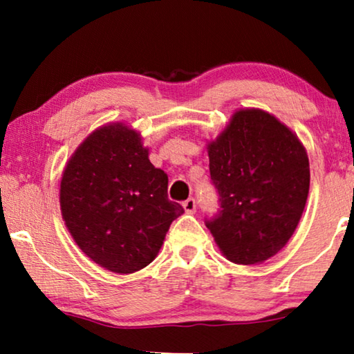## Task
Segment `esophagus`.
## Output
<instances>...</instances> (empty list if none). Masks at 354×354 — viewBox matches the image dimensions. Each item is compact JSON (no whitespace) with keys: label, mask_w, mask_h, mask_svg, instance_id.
Here are the masks:
<instances>
[{"label":"esophagus","mask_w":354,"mask_h":354,"mask_svg":"<svg viewBox=\"0 0 354 354\" xmlns=\"http://www.w3.org/2000/svg\"><path fill=\"white\" fill-rule=\"evenodd\" d=\"M183 209H185V212H188V214H193V212L196 211V201L193 200V198H188L187 201H183Z\"/></svg>","instance_id":"obj_1"}]
</instances>
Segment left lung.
Listing matches in <instances>:
<instances>
[{
    "label": "left lung",
    "instance_id": "8db88e82",
    "mask_svg": "<svg viewBox=\"0 0 354 354\" xmlns=\"http://www.w3.org/2000/svg\"><path fill=\"white\" fill-rule=\"evenodd\" d=\"M221 212L206 227L235 264H259L292 239L309 193L306 148L268 111L236 109L206 145Z\"/></svg>",
    "mask_w": 354,
    "mask_h": 354
}]
</instances>
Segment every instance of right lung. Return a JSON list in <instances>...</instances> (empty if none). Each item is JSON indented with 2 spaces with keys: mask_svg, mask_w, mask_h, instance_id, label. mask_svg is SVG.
Instances as JSON below:
<instances>
[{
  "mask_svg": "<svg viewBox=\"0 0 354 354\" xmlns=\"http://www.w3.org/2000/svg\"><path fill=\"white\" fill-rule=\"evenodd\" d=\"M142 133L109 122L82 142L61 177V214L82 253L114 274L156 258L183 207L167 198V174L149 162Z\"/></svg>",
  "mask_w": 354,
  "mask_h": 354,
  "instance_id": "obj_1",
  "label": "right lung"
}]
</instances>
